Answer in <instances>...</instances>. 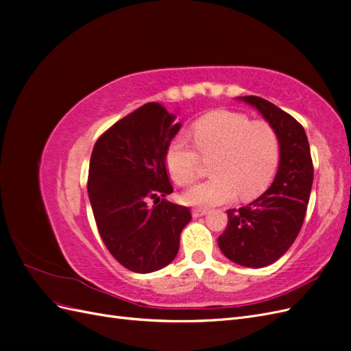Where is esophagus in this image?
Listing matches in <instances>:
<instances>
[{"label": "esophagus", "mask_w": 351, "mask_h": 351, "mask_svg": "<svg viewBox=\"0 0 351 351\" xmlns=\"http://www.w3.org/2000/svg\"><path fill=\"white\" fill-rule=\"evenodd\" d=\"M206 212H208V209H205V208H193L192 215H193V218H199V217H204Z\"/></svg>", "instance_id": "34e87169"}]
</instances>
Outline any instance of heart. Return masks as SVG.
Instances as JSON below:
<instances>
[{"label": "heart", "mask_w": 351, "mask_h": 351, "mask_svg": "<svg viewBox=\"0 0 351 351\" xmlns=\"http://www.w3.org/2000/svg\"><path fill=\"white\" fill-rule=\"evenodd\" d=\"M192 134L202 158H214L209 167L214 177L187 190V204L221 205L237 195L247 202L269 187L280 162V139L268 121H250L246 114L217 110L196 120ZM197 152L183 136L169 142L165 165L178 186H189L197 178Z\"/></svg>", "instance_id": "b5f03b06"}]
</instances>
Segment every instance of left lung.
<instances>
[{
    "label": "left lung",
    "mask_w": 351,
    "mask_h": 351,
    "mask_svg": "<svg viewBox=\"0 0 351 351\" xmlns=\"http://www.w3.org/2000/svg\"><path fill=\"white\" fill-rule=\"evenodd\" d=\"M239 99L256 108L278 134L280 165L271 187L256 200L228 209V224L218 237L226 256L243 267L262 268L290 249L303 226L313 182L311 147L303 125L259 97Z\"/></svg>",
    "instance_id": "1"
}]
</instances>
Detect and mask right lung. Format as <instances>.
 I'll return each instance as SVG.
<instances>
[{"mask_svg": "<svg viewBox=\"0 0 351 351\" xmlns=\"http://www.w3.org/2000/svg\"><path fill=\"white\" fill-rule=\"evenodd\" d=\"M174 120L161 104H145L111 125L90 156L88 192L99 234L112 256L137 274L171 263L192 219L189 208L165 199L173 193L165 152L182 127Z\"/></svg>", "mask_w": 351, "mask_h": 351, "instance_id": "add662e5", "label": "right lung"}]
</instances>
